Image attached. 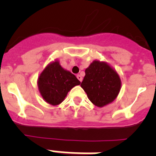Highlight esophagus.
<instances>
[{"instance_id":"34e87169","label":"esophagus","mask_w":156,"mask_h":156,"mask_svg":"<svg viewBox=\"0 0 156 156\" xmlns=\"http://www.w3.org/2000/svg\"><path fill=\"white\" fill-rule=\"evenodd\" d=\"M76 77H77V79L79 80L80 81V82H82L83 78H82V76H81L80 75H79V74H78V75H76Z\"/></svg>"}]
</instances>
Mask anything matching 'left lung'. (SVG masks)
Here are the masks:
<instances>
[{
  "mask_svg": "<svg viewBox=\"0 0 156 156\" xmlns=\"http://www.w3.org/2000/svg\"><path fill=\"white\" fill-rule=\"evenodd\" d=\"M80 86L94 105L103 107L117 97L121 81L116 72L108 64L94 61L85 70V76Z\"/></svg>",
  "mask_w": 156,
  "mask_h": 156,
  "instance_id": "obj_1",
  "label": "left lung"
}]
</instances>
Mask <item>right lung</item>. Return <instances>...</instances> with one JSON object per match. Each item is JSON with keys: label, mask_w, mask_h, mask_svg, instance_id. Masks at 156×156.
<instances>
[{"label": "right lung", "mask_w": 156, "mask_h": 156, "mask_svg": "<svg viewBox=\"0 0 156 156\" xmlns=\"http://www.w3.org/2000/svg\"><path fill=\"white\" fill-rule=\"evenodd\" d=\"M80 84V82L76 76L65 70L58 61L48 65L38 79L41 96L52 105L62 102L72 88Z\"/></svg>", "instance_id": "1"}]
</instances>
